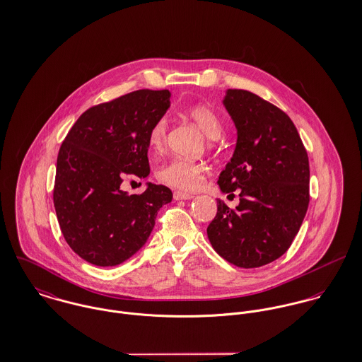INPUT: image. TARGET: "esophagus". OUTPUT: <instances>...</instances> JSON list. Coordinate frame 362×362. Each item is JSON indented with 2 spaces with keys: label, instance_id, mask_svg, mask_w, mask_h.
Wrapping results in <instances>:
<instances>
[{
  "label": "esophagus",
  "instance_id": "obj_1",
  "mask_svg": "<svg viewBox=\"0 0 362 362\" xmlns=\"http://www.w3.org/2000/svg\"><path fill=\"white\" fill-rule=\"evenodd\" d=\"M192 198H194L192 194L180 192V191H175V192H174V199H175V201H188V199H192Z\"/></svg>",
  "mask_w": 362,
  "mask_h": 362
}]
</instances>
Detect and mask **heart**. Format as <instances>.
I'll use <instances>...</instances> for the list:
<instances>
[{
    "instance_id": "heart-1",
    "label": "heart",
    "mask_w": 362,
    "mask_h": 362,
    "mask_svg": "<svg viewBox=\"0 0 362 362\" xmlns=\"http://www.w3.org/2000/svg\"><path fill=\"white\" fill-rule=\"evenodd\" d=\"M187 115L210 138V144L213 139H218L224 132V124L221 117L210 107L198 104L187 110ZM167 132L168 122L165 118H158L152 125L148 136L149 149L158 155L164 151L167 144ZM206 174V168L199 161H192L187 158H173L165 163L157 173V177L161 182L181 189V191H194L197 189Z\"/></svg>"
}]
</instances>
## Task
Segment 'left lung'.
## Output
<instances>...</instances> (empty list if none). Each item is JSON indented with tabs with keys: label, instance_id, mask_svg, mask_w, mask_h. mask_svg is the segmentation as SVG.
I'll list each match as a JSON object with an SVG mask.
<instances>
[{
	"label": "left lung",
	"instance_id": "left-lung-1",
	"mask_svg": "<svg viewBox=\"0 0 362 362\" xmlns=\"http://www.w3.org/2000/svg\"><path fill=\"white\" fill-rule=\"evenodd\" d=\"M224 105L237 128V146L218 177L220 189L240 192V205L217 201L207 226L214 251L227 262L259 267L280 258L310 205V161L290 117L243 89H228Z\"/></svg>",
	"mask_w": 362,
	"mask_h": 362
}]
</instances>
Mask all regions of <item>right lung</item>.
Here are the masks:
<instances>
[{"mask_svg": "<svg viewBox=\"0 0 362 362\" xmlns=\"http://www.w3.org/2000/svg\"><path fill=\"white\" fill-rule=\"evenodd\" d=\"M168 90H135L88 108L65 136L52 191L61 233L71 250L96 266L138 252L155 227L170 188L148 184L128 195L125 178L149 175L148 136L170 107Z\"/></svg>", "mask_w": 362, "mask_h": 362, "instance_id": "add662e5", "label": "right lung"}]
</instances>
